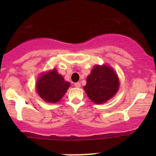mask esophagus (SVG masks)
<instances>
[{"label": "esophagus", "instance_id": "34e87169", "mask_svg": "<svg viewBox=\"0 0 156 156\" xmlns=\"http://www.w3.org/2000/svg\"><path fill=\"white\" fill-rule=\"evenodd\" d=\"M74 86H75L76 87H80V86H81L80 83H79V82L75 83H74Z\"/></svg>", "mask_w": 156, "mask_h": 156}]
</instances>
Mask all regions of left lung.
Masks as SVG:
<instances>
[{"label":"left lung","mask_w":156,"mask_h":156,"mask_svg":"<svg viewBox=\"0 0 156 156\" xmlns=\"http://www.w3.org/2000/svg\"><path fill=\"white\" fill-rule=\"evenodd\" d=\"M119 85L118 77L112 69L106 66H96L87 78L84 90L93 102L101 104L113 97Z\"/></svg>","instance_id":"8db88e82"}]
</instances>
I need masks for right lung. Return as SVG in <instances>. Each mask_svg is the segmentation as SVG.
<instances>
[{
    "label": "right lung",
    "mask_w": 156,
    "mask_h": 156,
    "mask_svg": "<svg viewBox=\"0 0 156 156\" xmlns=\"http://www.w3.org/2000/svg\"><path fill=\"white\" fill-rule=\"evenodd\" d=\"M69 86V83L66 82L62 76L53 69L40 77L37 83V90L40 97L45 101L55 103L63 97Z\"/></svg>",
    "instance_id": "right-lung-1"
}]
</instances>
